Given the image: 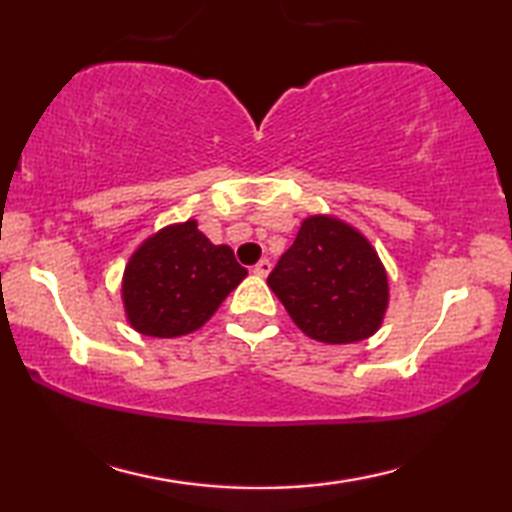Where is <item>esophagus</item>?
Instances as JSON below:
<instances>
[{"instance_id":"34e87169","label":"esophagus","mask_w":512,"mask_h":512,"mask_svg":"<svg viewBox=\"0 0 512 512\" xmlns=\"http://www.w3.org/2000/svg\"><path fill=\"white\" fill-rule=\"evenodd\" d=\"M253 273L259 277H266L271 273V262H268V259H259V262L253 266Z\"/></svg>"}]
</instances>
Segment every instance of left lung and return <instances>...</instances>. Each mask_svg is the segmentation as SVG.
Instances as JSON below:
<instances>
[{"label":"left lung","instance_id":"left-lung-1","mask_svg":"<svg viewBox=\"0 0 512 512\" xmlns=\"http://www.w3.org/2000/svg\"><path fill=\"white\" fill-rule=\"evenodd\" d=\"M268 287L309 339L327 345L366 341L384 323L388 273L357 228L336 216L302 221Z\"/></svg>","mask_w":512,"mask_h":512}]
</instances>
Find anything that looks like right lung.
<instances>
[{
  "label": "right lung",
  "mask_w": 512,
  "mask_h": 512,
  "mask_svg": "<svg viewBox=\"0 0 512 512\" xmlns=\"http://www.w3.org/2000/svg\"><path fill=\"white\" fill-rule=\"evenodd\" d=\"M248 271L230 246H214L196 219L167 225L144 239L121 280L126 320L153 339L201 329Z\"/></svg>",
  "instance_id": "obj_1"
}]
</instances>
